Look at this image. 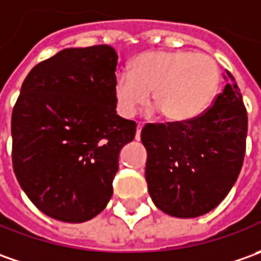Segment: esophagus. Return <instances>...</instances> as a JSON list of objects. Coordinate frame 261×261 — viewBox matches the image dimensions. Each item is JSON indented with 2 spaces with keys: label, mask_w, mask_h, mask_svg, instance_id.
<instances>
[{
  "label": "esophagus",
  "mask_w": 261,
  "mask_h": 261,
  "mask_svg": "<svg viewBox=\"0 0 261 261\" xmlns=\"http://www.w3.org/2000/svg\"><path fill=\"white\" fill-rule=\"evenodd\" d=\"M141 128H143V125L139 124V125H137V130H136V140H137V141H139L140 136H141Z\"/></svg>",
  "instance_id": "esophagus-1"
}]
</instances>
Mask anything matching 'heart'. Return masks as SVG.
Here are the masks:
<instances>
[{
    "label": "heart",
    "instance_id": "obj_1",
    "mask_svg": "<svg viewBox=\"0 0 261 261\" xmlns=\"http://www.w3.org/2000/svg\"><path fill=\"white\" fill-rule=\"evenodd\" d=\"M220 79L211 56L186 50L147 51L133 60L130 73L117 76L114 98L122 117L131 118L153 90V103L169 121H191L211 105Z\"/></svg>",
    "mask_w": 261,
    "mask_h": 261
}]
</instances>
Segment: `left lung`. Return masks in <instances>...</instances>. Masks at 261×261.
<instances>
[{"label":"left lung","mask_w":261,"mask_h":261,"mask_svg":"<svg viewBox=\"0 0 261 261\" xmlns=\"http://www.w3.org/2000/svg\"><path fill=\"white\" fill-rule=\"evenodd\" d=\"M227 85L212 107L191 121L146 124L148 193L160 211L195 218L212 211L228 195L243 166L247 111L240 88L227 70Z\"/></svg>","instance_id":"left-lung-1"}]
</instances>
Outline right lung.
Wrapping results in <instances>:
<instances>
[{
  "label": "right lung",
  "instance_id": "obj_1",
  "mask_svg": "<svg viewBox=\"0 0 261 261\" xmlns=\"http://www.w3.org/2000/svg\"><path fill=\"white\" fill-rule=\"evenodd\" d=\"M114 47L60 50L24 79L11 117L13 167L25 195L63 222L96 217L113 196L136 122L117 115Z\"/></svg>",
  "mask_w": 261,
  "mask_h": 261
}]
</instances>
